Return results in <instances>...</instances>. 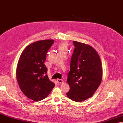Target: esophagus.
Returning <instances> with one entry per match:
<instances>
[{
  "mask_svg": "<svg viewBox=\"0 0 123 123\" xmlns=\"http://www.w3.org/2000/svg\"><path fill=\"white\" fill-rule=\"evenodd\" d=\"M57 82H58V84H61V83H62V82H63V81H62V80H61V79H57Z\"/></svg>",
  "mask_w": 123,
  "mask_h": 123,
  "instance_id": "34e87169",
  "label": "esophagus"
}]
</instances>
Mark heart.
Instances as JSON below:
<instances>
[{
  "label": "heart",
  "mask_w": 123,
  "mask_h": 123,
  "mask_svg": "<svg viewBox=\"0 0 123 123\" xmlns=\"http://www.w3.org/2000/svg\"><path fill=\"white\" fill-rule=\"evenodd\" d=\"M66 44L65 43H62L59 46V48L61 51H64L66 48Z\"/></svg>",
  "instance_id": "obj_1"
}]
</instances>
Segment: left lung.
<instances>
[{"instance_id": "1", "label": "left lung", "mask_w": 123, "mask_h": 123, "mask_svg": "<svg viewBox=\"0 0 123 123\" xmlns=\"http://www.w3.org/2000/svg\"><path fill=\"white\" fill-rule=\"evenodd\" d=\"M75 46L70 62L67 82L70 86L67 96L73 101H84L96 92L101 83V60L94 48L88 44L73 41Z\"/></svg>"}]
</instances>
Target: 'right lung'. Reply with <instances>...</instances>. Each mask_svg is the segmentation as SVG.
Returning a JSON list of instances; mask_svg holds the SVG:
<instances>
[{"label": "right lung", "instance_id": "1", "mask_svg": "<svg viewBox=\"0 0 123 123\" xmlns=\"http://www.w3.org/2000/svg\"><path fill=\"white\" fill-rule=\"evenodd\" d=\"M54 43L53 40H45L30 44L22 52L17 64L16 77L20 89L35 101L46 98L55 86L49 79L44 64Z\"/></svg>", "mask_w": 123, "mask_h": 123}]
</instances>
